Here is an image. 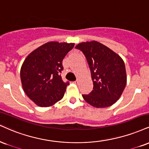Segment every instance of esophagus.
I'll use <instances>...</instances> for the list:
<instances>
[{
	"mask_svg": "<svg viewBox=\"0 0 149 149\" xmlns=\"http://www.w3.org/2000/svg\"><path fill=\"white\" fill-rule=\"evenodd\" d=\"M73 82V83H74V84H77V83H78V80H76V81H74V82Z\"/></svg>",
	"mask_w": 149,
	"mask_h": 149,
	"instance_id": "obj_1",
	"label": "esophagus"
}]
</instances>
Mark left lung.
<instances>
[{
	"instance_id": "8db88e82",
	"label": "left lung",
	"mask_w": 149,
	"mask_h": 149,
	"mask_svg": "<svg viewBox=\"0 0 149 149\" xmlns=\"http://www.w3.org/2000/svg\"><path fill=\"white\" fill-rule=\"evenodd\" d=\"M76 48L87 59L93 81V90L82 97L91 105L102 108L111 106L120 98L126 85L124 62L119 55L101 43L82 42Z\"/></svg>"
}]
</instances>
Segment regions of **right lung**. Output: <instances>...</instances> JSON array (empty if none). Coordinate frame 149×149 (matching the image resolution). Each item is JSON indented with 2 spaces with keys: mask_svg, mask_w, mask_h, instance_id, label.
Instances as JSON below:
<instances>
[{
  "mask_svg": "<svg viewBox=\"0 0 149 149\" xmlns=\"http://www.w3.org/2000/svg\"><path fill=\"white\" fill-rule=\"evenodd\" d=\"M73 47V43L48 42L23 62L20 73L23 89L38 106H51L63 98L69 82L61 77L62 60Z\"/></svg>",
  "mask_w": 149,
  "mask_h": 149,
  "instance_id": "add662e5",
  "label": "right lung"
}]
</instances>
